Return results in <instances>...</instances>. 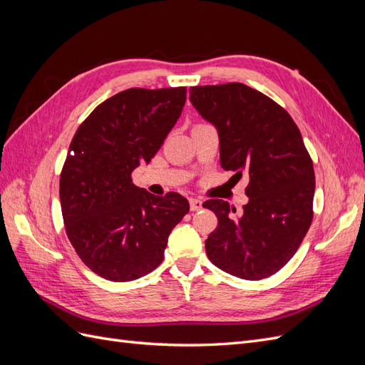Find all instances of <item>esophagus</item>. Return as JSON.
I'll return each instance as SVG.
<instances>
[{
  "mask_svg": "<svg viewBox=\"0 0 365 365\" xmlns=\"http://www.w3.org/2000/svg\"><path fill=\"white\" fill-rule=\"evenodd\" d=\"M190 210L192 212H197V210L202 208V201L197 200V197H190Z\"/></svg>",
  "mask_w": 365,
  "mask_h": 365,
  "instance_id": "34e87169",
  "label": "esophagus"
}]
</instances>
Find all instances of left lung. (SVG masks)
Instances as JSON below:
<instances>
[{"label":"left lung","mask_w":365,"mask_h":365,"mask_svg":"<svg viewBox=\"0 0 365 365\" xmlns=\"http://www.w3.org/2000/svg\"><path fill=\"white\" fill-rule=\"evenodd\" d=\"M190 101L217 129L220 165L247 175L250 201L240 216L208 200L217 227L205 240L208 259L245 280H262L288 263L314 217L315 173L300 129L284 108L244 83L192 86Z\"/></svg>","instance_id":"8db88e82"}]
</instances>
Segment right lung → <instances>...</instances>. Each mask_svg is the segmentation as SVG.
I'll use <instances>...</instances> for the list:
<instances>
[{
	"label": "right lung",
	"instance_id": "1",
	"mask_svg": "<svg viewBox=\"0 0 365 365\" xmlns=\"http://www.w3.org/2000/svg\"><path fill=\"white\" fill-rule=\"evenodd\" d=\"M185 93L129 88L98 105L71 140L59 182L65 231L81 260L106 280L155 269L170 231L189 213L180 193L155 196L132 182L180 118Z\"/></svg>",
	"mask_w": 365,
	"mask_h": 365
}]
</instances>
